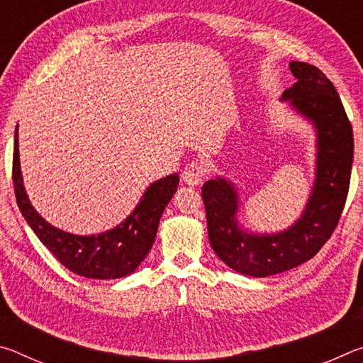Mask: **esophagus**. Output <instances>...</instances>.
I'll list each match as a JSON object with an SVG mask.
<instances>
[{
  "instance_id": "esophagus-1",
  "label": "esophagus",
  "mask_w": 363,
  "mask_h": 363,
  "mask_svg": "<svg viewBox=\"0 0 363 363\" xmlns=\"http://www.w3.org/2000/svg\"><path fill=\"white\" fill-rule=\"evenodd\" d=\"M205 174H206L205 164L199 162H192L184 168L182 181L186 182L187 186H199V184H201V181L205 179Z\"/></svg>"
}]
</instances>
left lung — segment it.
I'll use <instances>...</instances> for the list:
<instances>
[{"mask_svg":"<svg viewBox=\"0 0 363 363\" xmlns=\"http://www.w3.org/2000/svg\"><path fill=\"white\" fill-rule=\"evenodd\" d=\"M296 78L280 101L290 102L315 130V179L304 211L288 229L255 233L242 229L240 196L233 182L218 176L201 187L211 248L230 269L250 277H269L314 257L340 223L351 181L354 138L333 83L317 67L290 62Z\"/></svg>","mask_w":363,"mask_h":363,"instance_id":"1","label":"left lung"}]
</instances>
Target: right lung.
<instances>
[{"label":"right lung","mask_w":363,"mask_h":363,"mask_svg":"<svg viewBox=\"0 0 363 363\" xmlns=\"http://www.w3.org/2000/svg\"><path fill=\"white\" fill-rule=\"evenodd\" d=\"M17 128L19 126H16L12 157L16 200L22 216L40 242L57 257L62 266L82 277L110 280L133 274L155 242L160 218L176 194L179 174L174 173L152 182L140 196L134 211L113 229L97 235H75L49 224L30 203L22 179Z\"/></svg>","instance_id":"right-lung-1"}]
</instances>
